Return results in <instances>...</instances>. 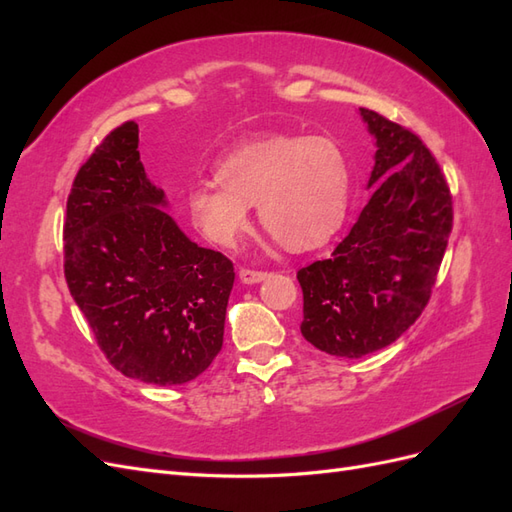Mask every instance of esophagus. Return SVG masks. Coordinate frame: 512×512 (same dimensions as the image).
I'll return each instance as SVG.
<instances>
[{
  "label": "esophagus",
  "instance_id": "1",
  "mask_svg": "<svg viewBox=\"0 0 512 512\" xmlns=\"http://www.w3.org/2000/svg\"><path fill=\"white\" fill-rule=\"evenodd\" d=\"M239 277L243 284H258L267 277V271H254V269H241Z\"/></svg>",
  "mask_w": 512,
  "mask_h": 512
}]
</instances>
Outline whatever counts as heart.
I'll use <instances>...</instances> for the list:
<instances>
[{"mask_svg":"<svg viewBox=\"0 0 512 512\" xmlns=\"http://www.w3.org/2000/svg\"><path fill=\"white\" fill-rule=\"evenodd\" d=\"M218 183L192 185L188 213L209 243L230 250L258 220L288 250L327 243L342 226L350 198V164L329 136L269 134L232 149L215 168Z\"/></svg>","mask_w":512,"mask_h":512,"instance_id":"heart-1","label":"heart"}]
</instances>
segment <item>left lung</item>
<instances>
[{
  "label": "left lung",
  "instance_id": "1",
  "mask_svg": "<svg viewBox=\"0 0 512 512\" xmlns=\"http://www.w3.org/2000/svg\"><path fill=\"white\" fill-rule=\"evenodd\" d=\"M376 136V185L327 260L299 269L301 333L318 350L361 359L408 331L429 303L453 230V196L412 130L361 108Z\"/></svg>",
  "mask_w": 512,
  "mask_h": 512
}]
</instances>
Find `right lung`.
Masks as SVG:
<instances>
[{
    "label": "right lung",
    "mask_w": 512,
    "mask_h": 512,
    "mask_svg": "<svg viewBox=\"0 0 512 512\" xmlns=\"http://www.w3.org/2000/svg\"><path fill=\"white\" fill-rule=\"evenodd\" d=\"M138 153V126L108 132L74 177L64 273L104 356L123 376L185 384L222 350L232 262L183 235L160 209Z\"/></svg>",
    "instance_id": "obj_1"
}]
</instances>
